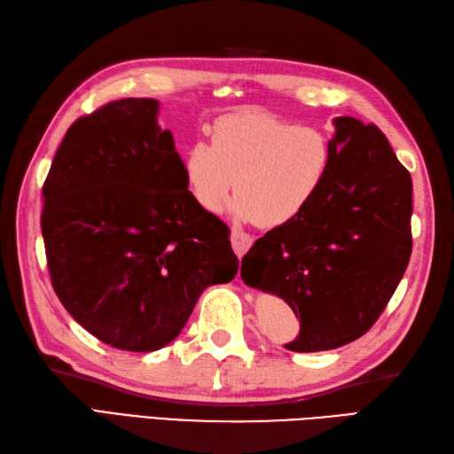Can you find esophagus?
I'll use <instances>...</instances> for the list:
<instances>
[{
  "label": "esophagus",
  "mask_w": 454,
  "mask_h": 454,
  "mask_svg": "<svg viewBox=\"0 0 454 454\" xmlns=\"http://www.w3.org/2000/svg\"><path fill=\"white\" fill-rule=\"evenodd\" d=\"M230 239H232V247H234L236 255H239V257H242L247 252L249 246H252V242H254L252 236L246 234V232H239V230H232Z\"/></svg>",
  "instance_id": "1"
}]
</instances>
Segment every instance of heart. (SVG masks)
<instances>
[{
	"mask_svg": "<svg viewBox=\"0 0 454 454\" xmlns=\"http://www.w3.org/2000/svg\"><path fill=\"white\" fill-rule=\"evenodd\" d=\"M330 163L324 130L244 111L220 117L210 144H191L183 153V177L192 200L208 215L224 208L234 187L238 195L230 210L236 218L281 226L310 205Z\"/></svg>",
	"mask_w": 454,
	"mask_h": 454,
	"instance_id": "obj_1",
	"label": "heart"
}]
</instances>
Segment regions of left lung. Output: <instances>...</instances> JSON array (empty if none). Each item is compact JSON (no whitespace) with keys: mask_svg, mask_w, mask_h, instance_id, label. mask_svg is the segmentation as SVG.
I'll use <instances>...</instances> for the list:
<instances>
[{"mask_svg":"<svg viewBox=\"0 0 454 454\" xmlns=\"http://www.w3.org/2000/svg\"><path fill=\"white\" fill-rule=\"evenodd\" d=\"M332 163L310 205L259 238L242 259L249 286L275 293L301 317L285 349H337L371 330L411 255V177L387 137L333 119Z\"/></svg>","mask_w":454,"mask_h":454,"instance_id":"obj_1","label":"left lung"}]
</instances>
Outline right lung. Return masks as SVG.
Wrapping results in <instances>:
<instances>
[{"instance_id":"add662e5","label":"right lung","mask_w":454,"mask_h":454,"mask_svg":"<svg viewBox=\"0 0 454 454\" xmlns=\"http://www.w3.org/2000/svg\"><path fill=\"white\" fill-rule=\"evenodd\" d=\"M160 101L107 103L67 129L43 187L41 228L60 302L122 351H158L200 293L239 262L228 228L187 189Z\"/></svg>"}]
</instances>
